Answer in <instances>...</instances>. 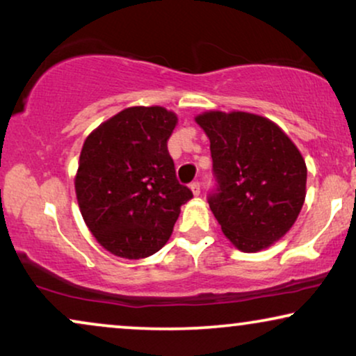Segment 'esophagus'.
Masks as SVG:
<instances>
[{"label": "esophagus", "mask_w": 356, "mask_h": 356, "mask_svg": "<svg viewBox=\"0 0 356 356\" xmlns=\"http://www.w3.org/2000/svg\"><path fill=\"white\" fill-rule=\"evenodd\" d=\"M189 188H191L194 196H199V194H201V183L199 181H193L191 184H189Z\"/></svg>", "instance_id": "obj_1"}]
</instances>
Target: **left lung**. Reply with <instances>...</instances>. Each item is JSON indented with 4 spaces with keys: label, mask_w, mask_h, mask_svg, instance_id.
I'll list each match as a JSON object with an SVG mask.
<instances>
[{
    "label": "left lung",
    "mask_w": 356,
    "mask_h": 356,
    "mask_svg": "<svg viewBox=\"0 0 356 356\" xmlns=\"http://www.w3.org/2000/svg\"><path fill=\"white\" fill-rule=\"evenodd\" d=\"M197 124L211 139L216 188L207 194L222 232L245 252L280 240L306 196V163L270 120L245 111H207Z\"/></svg>",
    "instance_id": "left-lung-1"
}]
</instances>
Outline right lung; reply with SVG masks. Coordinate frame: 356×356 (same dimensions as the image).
<instances>
[{"instance_id": "1", "label": "right lung", "mask_w": 356, "mask_h": 356, "mask_svg": "<svg viewBox=\"0 0 356 356\" xmlns=\"http://www.w3.org/2000/svg\"><path fill=\"white\" fill-rule=\"evenodd\" d=\"M177 115L162 106H131L86 139L76 175L81 213L97 241L126 259L152 256L173 232L181 204L167 140Z\"/></svg>"}]
</instances>
